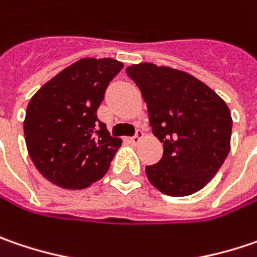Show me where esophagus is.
Segmentation results:
<instances>
[{"label":"esophagus","instance_id":"1","mask_svg":"<svg viewBox=\"0 0 257 257\" xmlns=\"http://www.w3.org/2000/svg\"><path fill=\"white\" fill-rule=\"evenodd\" d=\"M143 136H145V133H143L142 130H136V135L133 136V137H130V142L136 145V143H139V142L143 139Z\"/></svg>","mask_w":257,"mask_h":257}]
</instances>
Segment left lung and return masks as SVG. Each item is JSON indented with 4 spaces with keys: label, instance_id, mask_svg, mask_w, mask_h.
<instances>
[{
    "label": "left lung",
    "instance_id": "8db88e82",
    "mask_svg": "<svg viewBox=\"0 0 257 257\" xmlns=\"http://www.w3.org/2000/svg\"><path fill=\"white\" fill-rule=\"evenodd\" d=\"M127 75L148 105L152 132L163 156L146 166L149 182L171 197L207 185L230 152L231 114L223 98L195 76L155 63L132 65Z\"/></svg>",
    "mask_w": 257,
    "mask_h": 257
}]
</instances>
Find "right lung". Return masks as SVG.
I'll list each match as a JSON object with an SVG mask.
<instances>
[{
  "instance_id": "obj_1",
  "label": "right lung",
  "mask_w": 257,
  "mask_h": 257,
  "mask_svg": "<svg viewBox=\"0 0 257 257\" xmlns=\"http://www.w3.org/2000/svg\"><path fill=\"white\" fill-rule=\"evenodd\" d=\"M122 66L111 58L79 59L32 96L24 137L34 166L49 182L84 189L107 173L121 139L109 136L96 111Z\"/></svg>"
}]
</instances>
